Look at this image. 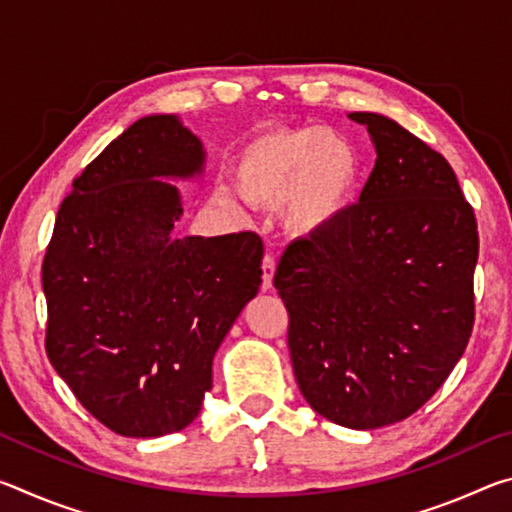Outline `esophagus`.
I'll list each match as a JSON object with an SVG mask.
<instances>
[{"label":"esophagus","mask_w":512,"mask_h":512,"mask_svg":"<svg viewBox=\"0 0 512 512\" xmlns=\"http://www.w3.org/2000/svg\"><path fill=\"white\" fill-rule=\"evenodd\" d=\"M273 275H275V257L266 253L262 259V289L264 291L273 289Z\"/></svg>","instance_id":"1"}]
</instances>
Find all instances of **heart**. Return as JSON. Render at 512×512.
Instances as JSON below:
<instances>
[{
	"instance_id": "b5f03b06",
	"label": "heart",
	"mask_w": 512,
	"mask_h": 512,
	"mask_svg": "<svg viewBox=\"0 0 512 512\" xmlns=\"http://www.w3.org/2000/svg\"><path fill=\"white\" fill-rule=\"evenodd\" d=\"M232 178L244 201L282 205L284 228L311 239L348 214L361 183V155L325 126L273 128L239 146Z\"/></svg>"
}]
</instances>
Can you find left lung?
I'll list each match as a JSON object with an SVG mask.
<instances>
[{
  "mask_svg": "<svg viewBox=\"0 0 512 512\" xmlns=\"http://www.w3.org/2000/svg\"><path fill=\"white\" fill-rule=\"evenodd\" d=\"M377 160L359 203L284 250L293 372L311 409L350 429L409 418L463 357L479 232L449 162L397 121L352 112Z\"/></svg>",
  "mask_w": 512,
  "mask_h": 512,
  "instance_id": "8db88e82",
  "label": "left lung"
}]
</instances>
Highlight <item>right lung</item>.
Wrapping results in <instances>:
<instances>
[{"label": "right lung", "mask_w": 512, "mask_h": 512, "mask_svg": "<svg viewBox=\"0 0 512 512\" xmlns=\"http://www.w3.org/2000/svg\"><path fill=\"white\" fill-rule=\"evenodd\" d=\"M203 146L173 115L112 140L60 203L42 259L45 348L85 409L119 436L185 429L212 388V359L262 282L255 232L173 239L178 189Z\"/></svg>", "instance_id": "add662e5"}]
</instances>
